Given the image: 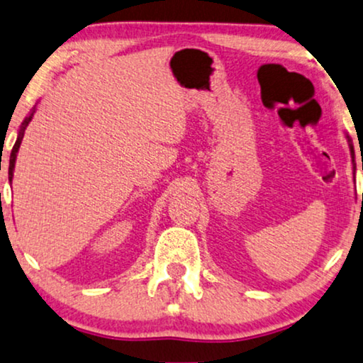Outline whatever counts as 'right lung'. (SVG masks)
I'll use <instances>...</instances> for the list:
<instances>
[{
  "label": "right lung",
  "instance_id": "add662e5",
  "mask_svg": "<svg viewBox=\"0 0 363 363\" xmlns=\"http://www.w3.org/2000/svg\"><path fill=\"white\" fill-rule=\"evenodd\" d=\"M31 116H33V115H30L25 121H23L21 130H20V135H18V140H16L15 147H13V150H11V155H9V168H8V177H9V182H11V178H13V168H15V162H16V153H18V148H20L21 140H23V135H25V130H26L28 123H30V121H31Z\"/></svg>",
  "mask_w": 363,
  "mask_h": 363
}]
</instances>
